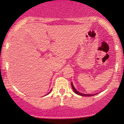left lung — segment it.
I'll return each mask as SVG.
<instances>
[{
	"mask_svg": "<svg viewBox=\"0 0 124 124\" xmlns=\"http://www.w3.org/2000/svg\"><path fill=\"white\" fill-rule=\"evenodd\" d=\"M71 85H72V89L73 90L74 92L76 93V94H77L78 95H81V96H93V95H95L96 94H82V93H81L78 92V91H77V90H76L75 88H74L73 85V83L72 82L71 83Z\"/></svg>",
	"mask_w": 124,
	"mask_h": 124,
	"instance_id": "obj_1",
	"label": "left lung"
}]
</instances>
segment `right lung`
<instances>
[{
	"instance_id": "right-lung-1",
	"label": "right lung",
	"mask_w": 124,
	"mask_h": 124,
	"mask_svg": "<svg viewBox=\"0 0 124 124\" xmlns=\"http://www.w3.org/2000/svg\"><path fill=\"white\" fill-rule=\"evenodd\" d=\"M49 93H48V94H49Z\"/></svg>"
}]
</instances>
